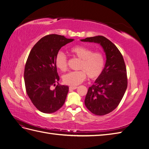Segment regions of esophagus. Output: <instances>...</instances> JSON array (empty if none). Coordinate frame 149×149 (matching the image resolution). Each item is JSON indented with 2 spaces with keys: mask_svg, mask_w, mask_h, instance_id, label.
<instances>
[{
  "mask_svg": "<svg viewBox=\"0 0 149 149\" xmlns=\"http://www.w3.org/2000/svg\"><path fill=\"white\" fill-rule=\"evenodd\" d=\"M78 87H76V86H70L69 88L70 90H74V89H76Z\"/></svg>",
  "mask_w": 149,
  "mask_h": 149,
  "instance_id": "1",
  "label": "esophagus"
}]
</instances>
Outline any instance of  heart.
I'll return each mask as SVG.
<instances>
[{
    "label": "heart",
    "instance_id": "1",
    "mask_svg": "<svg viewBox=\"0 0 149 149\" xmlns=\"http://www.w3.org/2000/svg\"><path fill=\"white\" fill-rule=\"evenodd\" d=\"M71 53L81 60L77 71H71L63 77L64 83L76 86L81 83L86 78V74L91 79L100 76L105 66V58L101 52H94L88 47L78 45L70 49ZM55 65L58 69L64 71L67 68V58L64 53L59 52L55 58Z\"/></svg>",
    "mask_w": 149,
    "mask_h": 149
}]
</instances>
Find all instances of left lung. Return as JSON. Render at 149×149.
Listing matches in <instances>:
<instances>
[{
    "label": "left lung",
    "mask_w": 149,
    "mask_h": 149,
    "mask_svg": "<svg viewBox=\"0 0 149 149\" xmlns=\"http://www.w3.org/2000/svg\"><path fill=\"white\" fill-rule=\"evenodd\" d=\"M81 41L100 44L106 56L102 74L88 89L85 106L95 115L110 113L118 107L127 87L123 56L115 45L103 36L88 37Z\"/></svg>",
    "instance_id": "1"
}]
</instances>
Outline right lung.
<instances>
[{
  "label": "right lung",
  "instance_id": "obj_1",
  "mask_svg": "<svg viewBox=\"0 0 149 149\" xmlns=\"http://www.w3.org/2000/svg\"><path fill=\"white\" fill-rule=\"evenodd\" d=\"M74 39L52 34L40 39L31 49L24 70V81L31 101L40 111L51 114L64 104L69 88L59 85L55 58L62 47ZM58 85L52 90V85Z\"/></svg>",
  "mask_w": 149,
  "mask_h": 149
}]
</instances>
